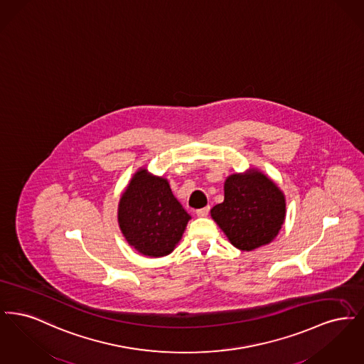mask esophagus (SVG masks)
<instances>
[{"label": "esophagus", "instance_id": "esophagus-1", "mask_svg": "<svg viewBox=\"0 0 364 364\" xmlns=\"http://www.w3.org/2000/svg\"><path fill=\"white\" fill-rule=\"evenodd\" d=\"M208 211H210V208H199V210H196V215L198 217H208Z\"/></svg>", "mask_w": 364, "mask_h": 364}]
</instances>
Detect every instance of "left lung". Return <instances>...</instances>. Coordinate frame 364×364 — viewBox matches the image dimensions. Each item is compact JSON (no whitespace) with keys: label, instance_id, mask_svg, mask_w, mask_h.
<instances>
[{"label":"left lung","instance_id":"left-lung-1","mask_svg":"<svg viewBox=\"0 0 364 364\" xmlns=\"http://www.w3.org/2000/svg\"><path fill=\"white\" fill-rule=\"evenodd\" d=\"M210 213L232 245L252 251L277 237L287 215L285 195L270 177L251 168L226 177L224 202Z\"/></svg>","mask_w":364,"mask_h":364}]
</instances>
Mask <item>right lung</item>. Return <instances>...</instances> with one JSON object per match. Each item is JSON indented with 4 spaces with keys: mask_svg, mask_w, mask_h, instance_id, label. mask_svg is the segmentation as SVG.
Returning <instances> with one entry per match:
<instances>
[{
    "mask_svg": "<svg viewBox=\"0 0 364 364\" xmlns=\"http://www.w3.org/2000/svg\"><path fill=\"white\" fill-rule=\"evenodd\" d=\"M117 220L122 236L139 254L161 258L181 240L191 215L166 178L140 168L122 193Z\"/></svg>",
    "mask_w": 364,
    "mask_h": 364,
    "instance_id": "right-lung-1",
    "label": "right lung"
}]
</instances>
